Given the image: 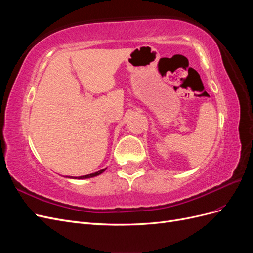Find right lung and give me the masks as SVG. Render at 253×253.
<instances>
[{
	"label": "right lung",
	"mask_w": 253,
	"mask_h": 253,
	"mask_svg": "<svg viewBox=\"0 0 253 253\" xmlns=\"http://www.w3.org/2000/svg\"><path fill=\"white\" fill-rule=\"evenodd\" d=\"M104 171H105V169H102V170L98 171V172H96V173H91V174H88V175L79 176L78 179H84V178H90V177H94V176H97V175H99V174H101V173H102V172H104ZM76 178H77V177H76Z\"/></svg>",
	"instance_id": "obj_1"
}]
</instances>
